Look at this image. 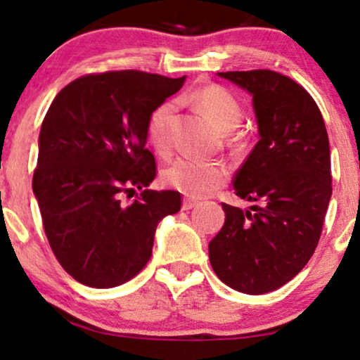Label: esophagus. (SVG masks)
Segmentation results:
<instances>
[{"instance_id": "esophagus-1", "label": "esophagus", "mask_w": 360, "mask_h": 360, "mask_svg": "<svg viewBox=\"0 0 360 360\" xmlns=\"http://www.w3.org/2000/svg\"><path fill=\"white\" fill-rule=\"evenodd\" d=\"M195 206H198V201H193V200H185V201H184V205H181V210L186 211V210L195 208Z\"/></svg>"}]
</instances>
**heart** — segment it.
<instances>
[{"mask_svg":"<svg viewBox=\"0 0 360 360\" xmlns=\"http://www.w3.org/2000/svg\"><path fill=\"white\" fill-rule=\"evenodd\" d=\"M180 101L191 103L210 117L211 122L221 132H229L239 126L243 120V108L233 93L218 85L198 88L190 95L180 98ZM175 108L165 101L150 112L147 121V136L150 144L165 154L170 149V121ZM228 180V170L216 162H203L180 157L164 170V181L174 186L180 193L190 198H206L213 195Z\"/></svg>","mask_w":360,"mask_h":360,"instance_id":"1","label":"heart"}]
</instances>
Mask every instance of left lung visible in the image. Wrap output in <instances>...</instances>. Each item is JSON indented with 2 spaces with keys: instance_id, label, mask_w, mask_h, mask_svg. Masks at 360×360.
<instances>
[{
  "instance_id": "obj_1",
  "label": "left lung",
  "mask_w": 360,
  "mask_h": 360,
  "mask_svg": "<svg viewBox=\"0 0 360 360\" xmlns=\"http://www.w3.org/2000/svg\"><path fill=\"white\" fill-rule=\"evenodd\" d=\"M252 96L259 142L234 176L249 210L223 203L224 226L208 245L221 282L262 295L311 259L331 200V155L321 111L292 78L272 70L221 72Z\"/></svg>"
}]
</instances>
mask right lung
<instances>
[{
    "label": "right lung",
    "mask_w": 360,
    "mask_h": 360,
    "mask_svg": "<svg viewBox=\"0 0 360 360\" xmlns=\"http://www.w3.org/2000/svg\"><path fill=\"white\" fill-rule=\"evenodd\" d=\"M185 78L106 72L77 78L53 98L32 191L49 244L77 282L112 288L131 280L149 262L157 224L179 213V191L147 190L157 170L146 144L150 112ZM132 194L138 200L127 204Z\"/></svg>",
    "instance_id": "obj_1"
}]
</instances>
